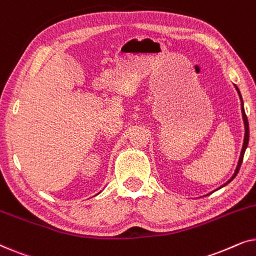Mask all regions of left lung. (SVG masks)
<instances>
[{
  "label": "left lung",
  "mask_w": 256,
  "mask_h": 256,
  "mask_svg": "<svg viewBox=\"0 0 256 256\" xmlns=\"http://www.w3.org/2000/svg\"><path fill=\"white\" fill-rule=\"evenodd\" d=\"M234 87H236V92H238V94H239V98H240V100H241V112H242V120H244V140L242 149H241V154H240V158H239V162H238L236 169V171H234L233 176L230 177V180H227L225 184H222V186H220L219 188H224V186H225V185L228 184L230 182H232V180H234V178H236V174H238V172H239V170H240V166H241V164H242V160H244V150H246V148H247V146H248V140H250V128H248V120H247L246 113H244V100H242V96H241V93H240V90H239V88H238V86L236 85V84H234ZM211 194H212V192H211Z\"/></svg>",
  "instance_id": "obj_1"
}]
</instances>
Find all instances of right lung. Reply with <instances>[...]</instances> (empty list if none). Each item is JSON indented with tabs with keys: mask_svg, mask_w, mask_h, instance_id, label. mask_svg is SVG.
I'll list each match as a JSON object with an SVG mask.
<instances>
[{
	"mask_svg": "<svg viewBox=\"0 0 256 256\" xmlns=\"http://www.w3.org/2000/svg\"><path fill=\"white\" fill-rule=\"evenodd\" d=\"M100 192H101V191H100ZM100 192H99V194H100Z\"/></svg>",
	"mask_w": 256,
	"mask_h": 256,
	"instance_id": "right-lung-1",
	"label": "right lung"
}]
</instances>
